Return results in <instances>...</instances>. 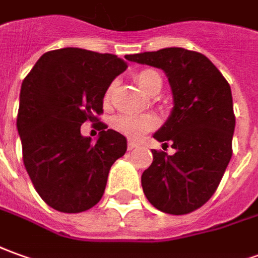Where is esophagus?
Instances as JSON below:
<instances>
[{
	"label": "esophagus",
	"mask_w": 258,
	"mask_h": 258,
	"mask_svg": "<svg viewBox=\"0 0 258 258\" xmlns=\"http://www.w3.org/2000/svg\"><path fill=\"white\" fill-rule=\"evenodd\" d=\"M136 146H138V145H136V142H132V140H129V142H127V150H132V149H135Z\"/></svg>",
	"instance_id": "obj_1"
}]
</instances>
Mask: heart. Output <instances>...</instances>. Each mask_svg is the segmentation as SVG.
Masks as SVG:
<instances>
[{"label":"heart","mask_w":258,"mask_h":258,"mask_svg":"<svg viewBox=\"0 0 258 258\" xmlns=\"http://www.w3.org/2000/svg\"><path fill=\"white\" fill-rule=\"evenodd\" d=\"M135 80L139 87L147 94H152L154 90L161 88V77L156 70L145 69L135 74ZM113 91V84L108 87L105 92V102H109ZM159 125V120L153 115H131V113H122L112 119V126L115 131L125 135L131 139H138L142 135L156 129Z\"/></svg>","instance_id":"1"}]
</instances>
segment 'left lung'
<instances>
[{
	"instance_id": "obj_1",
	"label": "left lung",
	"mask_w": 258,
	"mask_h": 258,
	"mask_svg": "<svg viewBox=\"0 0 258 258\" xmlns=\"http://www.w3.org/2000/svg\"><path fill=\"white\" fill-rule=\"evenodd\" d=\"M126 58L164 70L174 97L171 116L154 139L170 143L175 153L152 150L153 163L142 174L143 192L161 212H194L211 200L232 157L236 119L230 85L207 56L182 47Z\"/></svg>"
}]
</instances>
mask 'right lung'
Segmentation results:
<instances>
[{"label": "right lung", "mask_w": 258, "mask_h": 258, "mask_svg": "<svg viewBox=\"0 0 258 258\" xmlns=\"http://www.w3.org/2000/svg\"><path fill=\"white\" fill-rule=\"evenodd\" d=\"M127 63L109 53L64 47L44 53L24 78L17 127L26 171L53 209L78 214L97 205L111 166L126 152V139L98 116L113 78ZM97 121L99 140L81 135Z\"/></svg>", "instance_id": "right-lung-1"}]
</instances>
